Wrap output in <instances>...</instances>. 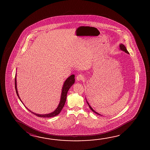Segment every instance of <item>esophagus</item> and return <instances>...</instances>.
<instances>
[{
	"label": "esophagus",
	"mask_w": 150,
	"mask_h": 150,
	"mask_svg": "<svg viewBox=\"0 0 150 150\" xmlns=\"http://www.w3.org/2000/svg\"><path fill=\"white\" fill-rule=\"evenodd\" d=\"M83 79H84V76H83V74H79L76 77V79L77 81H83Z\"/></svg>",
	"instance_id": "esophagus-1"
}]
</instances>
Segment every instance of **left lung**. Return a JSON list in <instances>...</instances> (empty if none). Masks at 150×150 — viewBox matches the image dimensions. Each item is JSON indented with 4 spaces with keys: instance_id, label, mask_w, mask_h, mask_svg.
I'll list each match as a JSON object with an SVG mask.
<instances>
[{
    "instance_id": "obj_1",
    "label": "left lung",
    "mask_w": 150,
    "mask_h": 150,
    "mask_svg": "<svg viewBox=\"0 0 150 150\" xmlns=\"http://www.w3.org/2000/svg\"><path fill=\"white\" fill-rule=\"evenodd\" d=\"M120 50H121L122 51H123L125 52V53H128V54H129V52H128V51H127V49H126V47H125V45H124L123 44H121L120 45ZM87 103H88V105L89 106V107L90 108V109H91V110L93 111V112L96 113V114H97V115H100L99 113H98V112H96L95 111L93 110V108L91 107V106H90V105H89V103H88V101H87Z\"/></svg>"
}]
</instances>
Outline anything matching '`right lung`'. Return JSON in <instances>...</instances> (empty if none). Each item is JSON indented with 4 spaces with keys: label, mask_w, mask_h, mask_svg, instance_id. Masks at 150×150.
<instances>
[{
    "label": "right lung",
    "mask_w": 150,
    "mask_h": 150,
    "mask_svg": "<svg viewBox=\"0 0 150 150\" xmlns=\"http://www.w3.org/2000/svg\"><path fill=\"white\" fill-rule=\"evenodd\" d=\"M15 81L16 91V93H17L18 97H19V98L21 100L20 97L19 96V94L18 93L17 88L16 76L15 77ZM74 83H75V75H71L69 77H68V79H67V80L64 82V85H63V88H62L61 97V100H60V102H59V106L57 107V109L54 111H53V112L49 113V114H46V115H39V114H37V113L32 112H31V111L29 110L28 109V110L30 111L31 112L33 113L34 115H37L38 117H41V118H51V117H53L56 116L57 115H59L60 113V112L61 111L62 109L64 107V105H65V103L66 102V100H67V92L69 91V89L70 88V87L73 85V84H74ZM21 101L22 102V101L21 100Z\"/></svg>",
    "instance_id": "obj_1"
}]
</instances>
